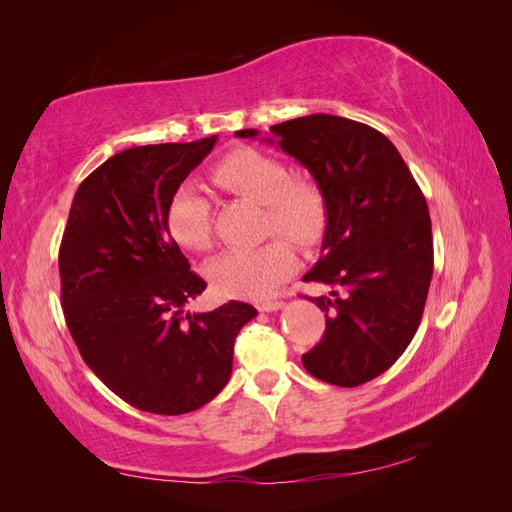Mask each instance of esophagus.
Here are the masks:
<instances>
[{"mask_svg": "<svg viewBox=\"0 0 512 512\" xmlns=\"http://www.w3.org/2000/svg\"><path fill=\"white\" fill-rule=\"evenodd\" d=\"M284 307V301L277 299H267V301H256L258 312H277V309Z\"/></svg>", "mask_w": 512, "mask_h": 512, "instance_id": "1", "label": "esophagus"}]
</instances>
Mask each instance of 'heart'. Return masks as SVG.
Wrapping results in <instances>:
<instances>
[{"mask_svg": "<svg viewBox=\"0 0 512 512\" xmlns=\"http://www.w3.org/2000/svg\"><path fill=\"white\" fill-rule=\"evenodd\" d=\"M211 181L222 190L265 205V235H284L301 250H312L329 226V203L312 179H294L292 168L252 147L228 151L211 166ZM164 224L173 241L190 252L213 245L211 200L192 181L181 183L170 196ZM297 269V252L286 239L245 250H230L209 262L207 277L222 297L260 299L282 286Z\"/></svg>", "mask_w": 512, "mask_h": 512, "instance_id": "b5f03b06", "label": "heart"}]
</instances>
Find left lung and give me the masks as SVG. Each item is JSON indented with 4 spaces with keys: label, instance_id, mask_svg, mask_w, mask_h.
I'll return each mask as SVG.
<instances>
[{
    "label": "left lung",
    "instance_id": "obj_1",
    "mask_svg": "<svg viewBox=\"0 0 512 512\" xmlns=\"http://www.w3.org/2000/svg\"><path fill=\"white\" fill-rule=\"evenodd\" d=\"M271 132L329 203L322 256L303 277L331 290L309 297L327 329L301 361L329 384H365L404 354L421 324L433 273L427 200L395 145L365 123L318 113Z\"/></svg>",
    "mask_w": 512,
    "mask_h": 512
}]
</instances>
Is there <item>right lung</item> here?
Listing matches in <instances>:
<instances>
[{
  "label": "right lung",
  "mask_w": 512,
  "mask_h": 512,
  "mask_svg": "<svg viewBox=\"0 0 512 512\" xmlns=\"http://www.w3.org/2000/svg\"><path fill=\"white\" fill-rule=\"evenodd\" d=\"M215 136L115 153L74 194L59 245L61 307L89 369L126 404L185 414L218 395L258 312L230 301L183 314L207 288L168 235L166 205Z\"/></svg>",
  "instance_id": "add662e5"
}]
</instances>
